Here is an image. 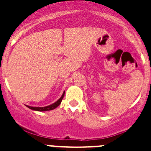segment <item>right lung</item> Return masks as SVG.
I'll return each mask as SVG.
<instances>
[{
  "label": "right lung",
  "mask_w": 151,
  "mask_h": 151,
  "mask_svg": "<svg viewBox=\"0 0 151 151\" xmlns=\"http://www.w3.org/2000/svg\"><path fill=\"white\" fill-rule=\"evenodd\" d=\"M64 94H65V92H63L62 96L60 97V98L56 102H55L54 104L49 105V106H45V107H37V106H28L29 109H33V110H36V111H41V112H42V111L52 110V109H55L57 106H58L60 104V103H61L62 101V99H63V96H64Z\"/></svg>",
  "instance_id": "add662e5"
}]
</instances>
